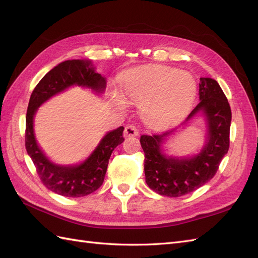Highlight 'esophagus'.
<instances>
[{"mask_svg":"<svg viewBox=\"0 0 258 258\" xmlns=\"http://www.w3.org/2000/svg\"><path fill=\"white\" fill-rule=\"evenodd\" d=\"M139 135V130L136 126H132V124H128V126L124 128L123 136L124 137H137Z\"/></svg>","mask_w":258,"mask_h":258,"instance_id":"34e87169","label":"esophagus"}]
</instances>
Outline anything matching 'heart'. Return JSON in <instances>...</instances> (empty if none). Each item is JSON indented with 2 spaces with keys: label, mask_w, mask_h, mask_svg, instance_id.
<instances>
[{
  "label": "heart",
  "mask_w": 258,
  "mask_h": 258,
  "mask_svg": "<svg viewBox=\"0 0 258 258\" xmlns=\"http://www.w3.org/2000/svg\"><path fill=\"white\" fill-rule=\"evenodd\" d=\"M123 96L141 102L142 116L151 124L175 121L188 112L195 96L196 82L186 72L171 68H141L128 72L122 79ZM116 100L119 104L120 97Z\"/></svg>",
  "instance_id": "b5f03b06"
}]
</instances>
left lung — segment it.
<instances>
[{"label": "left lung", "instance_id": "1", "mask_svg": "<svg viewBox=\"0 0 258 258\" xmlns=\"http://www.w3.org/2000/svg\"><path fill=\"white\" fill-rule=\"evenodd\" d=\"M200 102L184 122L199 112L208 123L206 144L190 157L168 156L163 144L175 130L140 139L144 151L145 181L151 189L161 196L181 197L204 186L212 178L229 148L231 110L220 85L209 77H201L199 84Z\"/></svg>", "mask_w": 258, "mask_h": 258}]
</instances>
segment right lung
<instances>
[{
  "instance_id": "1",
  "label": "right lung",
  "mask_w": 258,
  "mask_h": 258,
  "mask_svg": "<svg viewBox=\"0 0 258 258\" xmlns=\"http://www.w3.org/2000/svg\"><path fill=\"white\" fill-rule=\"evenodd\" d=\"M74 85L103 92L106 81L95 71L91 61L67 60L54 67L36 85L30 97L26 116L25 141L27 153L32 159L42 183L49 190L61 196L79 198L96 191L103 184L108 159L114 148L121 144L124 139L123 127L107 132L96 150L80 165L59 166L46 157L34 137V115L38 106Z\"/></svg>"
}]
</instances>
